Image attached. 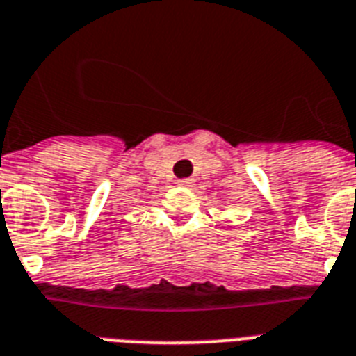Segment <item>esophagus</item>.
Segmentation results:
<instances>
[{"instance_id": "obj_1", "label": "esophagus", "mask_w": 356, "mask_h": 356, "mask_svg": "<svg viewBox=\"0 0 356 356\" xmlns=\"http://www.w3.org/2000/svg\"><path fill=\"white\" fill-rule=\"evenodd\" d=\"M179 186L190 188V186H193V181L192 179H181V181H179Z\"/></svg>"}]
</instances>
